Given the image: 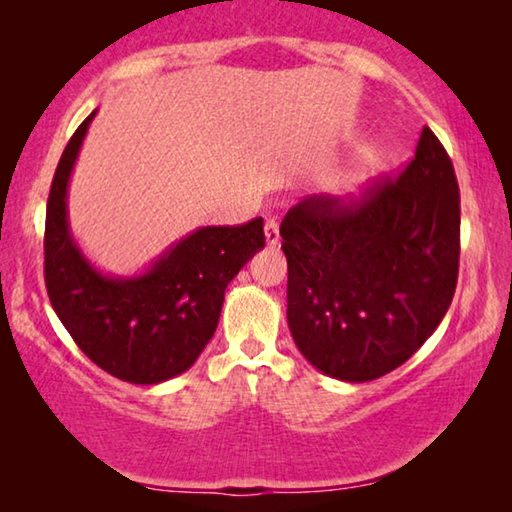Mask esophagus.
<instances>
[{
  "instance_id": "esophagus-1",
  "label": "esophagus",
  "mask_w": 512,
  "mask_h": 512,
  "mask_svg": "<svg viewBox=\"0 0 512 512\" xmlns=\"http://www.w3.org/2000/svg\"><path fill=\"white\" fill-rule=\"evenodd\" d=\"M264 235H266L268 246L280 244V223H277L275 219H268L266 225H264Z\"/></svg>"
}]
</instances>
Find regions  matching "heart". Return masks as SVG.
Listing matches in <instances>:
<instances>
[{"instance_id": "obj_1", "label": "heart", "mask_w": 512, "mask_h": 512, "mask_svg": "<svg viewBox=\"0 0 512 512\" xmlns=\"http://www.w3.org/2000/svg\"><path fill=\"white\" fill-rule=\"evenodd\" d=\"M370 164H372V155H361L359 162H357V171H359V173L368 171V169H370Z\"/></svg>"}]
</instances>
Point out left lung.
<instances>
[{
	"label": "left lung",
	"instance_id": "obj_1",
	"mask_svg": "<svg viewBox=\"0 0 512 512\" xmlns=\"http://www.w3.org/2000/svg\"><path fill=\"white\" fill-rule=\"evenodd\" d=\"M287 318L311 366L341 381L409 361L452 305L461 257L454 164L429 126L395 180L305 196L280 225Z\"/></svg>",
	"mask_w": 512,
	"mask_h": 512
}]
</instances>
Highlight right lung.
Here are the masks:
<instances>
[{"label":"right lung","mask_w":512,"mask_h":512,"mask_svg":"<svg viewBox=\"0 0 512 512\" xmlns=\"http://www.w3.org/2000/svg\"><path fill=\"white\" fill-rule=\"evenodd\" d=\"M97 110L76 128L51 180L45 284L85 357L131 384H160L194 366L219 325L225 287L264 248V219L201 228L135 277L99 273L67 223V183Z\"/></svg>","instance_id":"obj_1"}]
</instances>
